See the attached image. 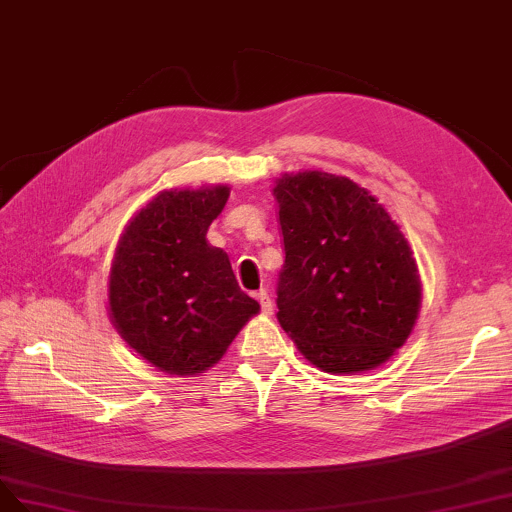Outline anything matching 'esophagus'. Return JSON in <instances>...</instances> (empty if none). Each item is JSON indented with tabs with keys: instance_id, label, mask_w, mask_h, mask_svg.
<instances>
[{
	"instance_id": "34e87169",
	"label": "esophagus",
	"mask_w": 512,
	"mask_h": 512,
	"mask_svg": "<svg viewBox=\"0 0 512 512\" xmlns=\"http://www.w3.org/2000/svg\"><path fill=\"white\" fill-rule=\"evenodd\" d=\"M255 297H257V301H259L261 312H263V314H270V312H272V306H274V304H272V297H270V293L261 289V291H257V293H255Z\"/></svg>"
}]
</instances>
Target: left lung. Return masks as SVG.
Instances as JSON below:
<instances>
[{"label": "left lung", "instance_id": "1", "mask_svg": "<svg viewBox=\"0 0 512 512\" xmlns=\"http://www.w3.org/2000/svg\"><path fill=\"white\" fill-rule=\"evenodd\" d=\"M285 244L278 323L325 373L386 363L422 306L413 251L384 204L348 177L304 170L276 179Z\"/></svg>", "mask_w": 512, "mask_h": 512}]
</instances>
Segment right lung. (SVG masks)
I'll use <instances>...</instances> for the list:
<instances>
[{
	"label": "right lung",
	"instance_id": "right-lung-1",
	"mask_svg": "<svg viewBox=\"0 0 512 512\" xmlns=\"http://www.w3.org/2000/svg\"><path fill=\"white\" fill-rule=\"evenodd\" d=\"M227 185L164 189L124 227L111 259L107 310L143 361L170 375L217 365L259 304L240 291L230 257L206 232Z\"/></svg>",
	"mask_w": 512,
	"mask_h": 512
}]
</instances>
